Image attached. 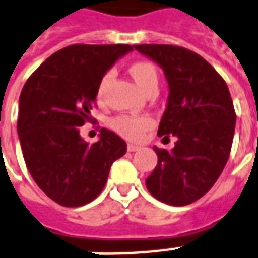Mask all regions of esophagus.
<instances>
[{"mask_svg":"<svg viewBox=\"0 0 258 258\" xmlns=\"http://www.w3.org/2000/svg\"><path fill=\"white\" fill-rule=\"evenodd\" d=\"M127 149H128V152H135V151H138V149H140V147H138V145H134V144H128Z\"/></svg>","mask_w":258,"mask_h":258,"instance_id":"1","label":"esophagus"}]
</instances>
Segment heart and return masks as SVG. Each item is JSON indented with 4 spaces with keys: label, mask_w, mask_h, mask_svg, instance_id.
Listing matches in <instances>:
<instances>
[{
    "label": "heart",
    "mask_w": 258,
    "mask_h": 258,
    "mask_svg": "<svg viewBox=\"0 0 258 258\" xmlns=\"http://www.w3.org/2000/svg\"><path fill=\"white\" fill-rule=\"evenodd\" d=\"M131 77L134 78L137 85L145 93L158 89V82H159V75L156 67L151 61L140 60L133 62L128 68ZM110 78V74H104L100 78L96 89V98L100 102L103 99L104 89L107 85V81ZM111 128L130 141L140 140L142 135L147 133L148 130L152 128L154 121L148 116H128V114H120L116 116L110 121Z\"/></svg>",
    "instance_id": "1"
}]
</instances>
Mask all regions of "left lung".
Wrapping results in <instances>:
<instances>
[{
    "label": "left lung",
    "mask_w": 258,
    "mask_h": 258,
    "mask_svg": "<svg viewBox=\"0 0 258 258\" xmlns=\"http://www.w3.org/2000/svg\"><path fill=\"white\" fill-rule=\"evenodd\" d=\"M166 75L169 102L158 135L177 137L172 151L155 147L158 165L148 191L169 205H188L210 191L229 159L236 113L226 82L191 50L172 44H137Z\"/></svg>",
    "instance_id": "8db88e82"
}]
</instances>
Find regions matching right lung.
Instances as JSON below:
<instances>
[{"mask_svg": "<svg viewBox=\"0 0 258 258\" xmlns=\"http://www.w3.org/2000/svg\"><path fill=\"white\" fill-rule=\"evenodd\" d=\"M130 44H71L50 55L26 81L19 98L18 134L26 167L47 197L81 207L103 190L111 163L127 152L123 138L100 130L89 145L79 127L93 121L100 78Z\"/></svg>", "mask_w": 258, "mask_h": 258, "instance_id": "add662e5", "label": "right lung"}]
</instances>
